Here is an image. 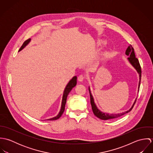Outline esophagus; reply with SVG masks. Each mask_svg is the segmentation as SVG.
Masks as SVG:
<instances>
[{
  "label": "esophagus",
  "mask_w": 153,
  "mask_h": 153,
  "mask_svg": "<svg viewBox=\"0 0 153 153\" xmlns=\"http://www.w3.org/2000/svg\"><path fill=\"white\" fill-rule=\"evenodd\" d=\"M78 80L79 81V82H82L84 80V76L82 75H79L78 78Z\"/></svg>",
  "instance_id": "34e87169"
}]
</instances>
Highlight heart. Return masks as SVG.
<instances>
[{"instance_id": "1", "label": "heart", "mask_w": 153, "mask_h": 153, "mask_svg": "<svg viewBox=\"0 0 153 153\" xmlns=\"http://www.w3.org/2000/svg\"><path fill=\"white\" fill-rule=\"evenodd\" d=\"M105 44V42L104 41H102V40H99V41H98V42H97V45H98V46H101V45H104ZM108 54H109L108 51H105L102 52L101 53L100 56H101L102 58H104L107 57V56H108Z\"/></svg>"}]
</instances>
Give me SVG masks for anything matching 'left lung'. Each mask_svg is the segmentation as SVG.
<instances>
[{
    "label": "left lung",
    "mask_w": 153,
    "mask_h": 153,
    "mask_svg": "<svg viewBox=\"0 0 153 153\" xmlns=\"http://www.w3.org/2000/svg\"><path fill=\"white\" fill-rule=\"evenodd\" d=\"M126 55L128 56L129 57L127 58L129 62L131 64V65L132 66L135 70L137 71V72H138V74H139V77H140V80H139V83H138V91H139V89H140V83H141V66L140 65L139 61L138 60V59L135 57V52H134V49L132 48V46L131 45L127 48L126 51ZM88 90L89 92V95H90V100H91V107H92V111L94 112V114L98 117V118L102 120H107L109 119H114V118H116L118 117H120L123 115H124L126 113L129 112L131 109H132L135 102H136V100L135 99V101L134 102L131 108L128 109V111L122 112V113H118V114H108V113H105L104 112H102L101 111H100V109L98 108V107H97L95 102H94V100L93 98V96L91 94V90H90V87H89L88 88Z\"/></svg>",
    "instance_id": "1"
}]
</instances>
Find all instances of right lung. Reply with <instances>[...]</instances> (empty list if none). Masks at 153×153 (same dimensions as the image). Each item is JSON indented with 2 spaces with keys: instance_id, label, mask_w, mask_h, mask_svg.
<instances>
[{
  "instance_id": "right-lung-1",
  "label": "right lung",
  "mask_w": 153,
  "mask_h": 153,
  "mask_svg": "<svg viewBox=\"0 0 153 153\" xmlns=\"http://www.w3.org/2000/svg\"><path fill=\"white\" fill-rule=\"evenodd\" d=\"M31 41V39H29L27 40H26V41L24 42V43L22 45V46L21 47V48L19 49V51H22V49L26 47L29 43ZM76 79H77V77L76 76H74L69 81V82L68 83V84L66 85L65 88L64 89V94H63V96H62V103H61V109H60V111L59 112L58 114L55 116V117H53V118H49V119H48V120H51V121H53V120H58V118H59L61 115H62L63 112H64V110H65V107L66 102V99H67V97L69 94V93L71 92V91L72 90V89L74 87L76 86Z\"/></svg>"
}]
</instances>
